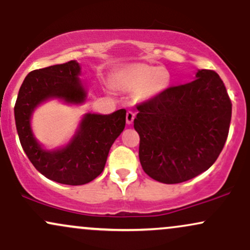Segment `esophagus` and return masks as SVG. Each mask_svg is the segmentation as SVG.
<instances>
[{"instance_id": "1", "label": "esophagus", "mask_w": 250, "mask_h": 250, "mask_svg": "<svg viewBox=\"0 0 250 250\" xmlns=\"http://www.w3.org/2000/svg\"><path fill=\"white\" fill-rule=\"evenodd\" d=\"M135 119V113L133 110H128L127 111V115H125V120H127L128 125H131Z\"/></svg>"}]
</instances>
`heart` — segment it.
Listing matches in <instances>:
<instances>
[{
	"label": "heart",
	"mask_w": 250,
	"mask_h": 250,
	"mask_svg": "<svg viewBox=\"0 0 250 250\" xmlns=\"http://www.w3.org/2000/svg\"><path fill=\"white\" fill-rule=\"evenodd\" d=\"M170 75L163 68L146 63H136L125 68L116 76V84L125 90L139 89V95L143 99L154 97L168 88Z\"/></svg>",
	"instance_id": "obj_1"
}]
</instances>
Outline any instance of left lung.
<instances>
[{
    "label": "left lung",
    "mask_w": 250,
    "mask_h": 250,
    "mask_svg": "<svg viewBox=\"0 0 250 250\" xmlns=\"http://www.w3.org/2000/svg\"><path fill=\"white\" fill-rule=\"evenodd\" d=\"M136 108L140 162L159 182L193 179L210 168L225 147L231 101L214 70H199L194 81L171 85Z\"/></svg>",
    "instance_id": "left-lung-1"
}]
</instances>
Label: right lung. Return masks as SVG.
Segmentation results:
<instances>
[{
    "label": "right lung",
    "mask_w": 250,
    "mask_h": 250,
    "mask_svg": "<svg viewBox=\"0 0 250 250\" xmlns=\"http://www.w3.org/2000/svg\"><path fill=\"white\" fill-rule=\"evenodd\" d=\"M80 69L79 63L69 61L30 71L14 107L20 142L34 167L47 179L69 186L85 185L102 173L109 149L125 125V109L110 115L87 114L67 147L56 151L40 147L30 129L31 113L51 97L70 103L84 101L85 91L77 79Z\"/></svg>",
    "instance_id": "right-lung-1"
}]
</instances>
